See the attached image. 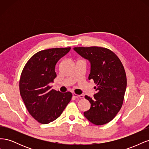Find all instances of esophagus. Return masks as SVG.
Listing matches in <instances>:
<instances>
[{"instance_id": "obj_1", "label": "esophagus", "mask_w": 149, "mask_h": 149, "mask_svg": "<svg viewBox=\"0 0 149 149\" xmlns=\"http://www.w3.org/2000/svg\"><path fill=\"white\" fill-rule=\"evenodd\" d=\"M73 96L75 98H83L84 97L83 95H78V94H76L75 93L73 94Z\"/></svg>"}]
</instances>
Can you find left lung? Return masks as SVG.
Instances as JSON below:
<instances>
[{
	"mask_svg": "<svg viewBox=\"0 0 149 149\" xmlns=\"http://www.w3.org/2000/svg\"><path fill=\"white\" fill-rule=\"evenodd\" d=\"M74 50L91 63L88 79L96 84L94 98L85 96L91 103L84 112L89 121L95 125L109 123L123 106L127 86L124 68L116 54L100 47H75Z\"/></svg>",
	"mask_w": 149,
	"mask_h": 149,
	"instance_id": "1",
	"label": "left lung"
}]
</instances>
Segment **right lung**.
Returning a JSON list of instances; mask_svg holds the SVG:
<instances>
[{"instance_id":"add662e5","label":"right lung","mask_w":149,"mask_h":149,"mask_svg":"<svg viewBox=\"0 0 149 149\" xmlns=\"http://www.w3.org/2000/svg\"><path fill=\"white\" fill-rule=\"evenodd\" d=\"M71 48H56L40 51L26 62L19 81L20 93L30 114L46 124L59 117L72 97L71 92L61 93L49 84L56 77L55 65Z\"/></svg>"}]
</instances>
